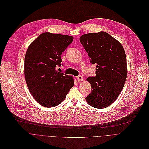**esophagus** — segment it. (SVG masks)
<instances>
[{
    "instance_id": "obj_1",
    "label": "esophagus",
    "mask_w": 149,
    "mask_h": 149,
    "mask_svg": "<svg viewBox=\"0 0 149 149\" xmlns=\"http://www.w3.org/2000/svg\"><path fill=\"white\" fill-rule=\"evenodd\" d=\"M77 81L79 82V81H82V80H83V77L81 76H80V75H79V76H78L77 77Z\"/></svg>"
}]
</instances>
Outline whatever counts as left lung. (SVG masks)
Segmentation results:
<instances>
[{
	"label": "left lung",
	"mask_w": 149,
	"mask_h": 149,
	"mask_svg": "<svg viewBox=\"0 0 149 149\" xmlns=\"http://www.w3.org/2000/svg\"><path fill=\"white\" fill-rule=\"evenodd\" d=\"M80 42L90 57L96 64V76L87 80L92 91L86 97L88 104L104 109L113 103L121 93L127 75L126 56L122 45L104 32L82 35Z\"/></svg>",
	"instance_id": "obj_1"
}]
</instances>
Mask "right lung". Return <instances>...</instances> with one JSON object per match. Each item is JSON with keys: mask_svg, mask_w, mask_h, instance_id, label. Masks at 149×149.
<instances>
[{"mask_svg": "<svg viewBox=\"0 0 149 149\" xmlns=\"http://www.w3.org/2000/svg\"><path fill=\"white\" fill-rule=\"evenodd\" d=\"M73 40L70 36L45 32L27 50L24 66L26 84L35 99L44 107L60 104L74 86L72 76L56 69L62 65L61 55Z\"/></svg>", "mask_w": 149, "mask_h": 149, "instance_id": "add662e5", "label": "right lung"}]
</instances>
